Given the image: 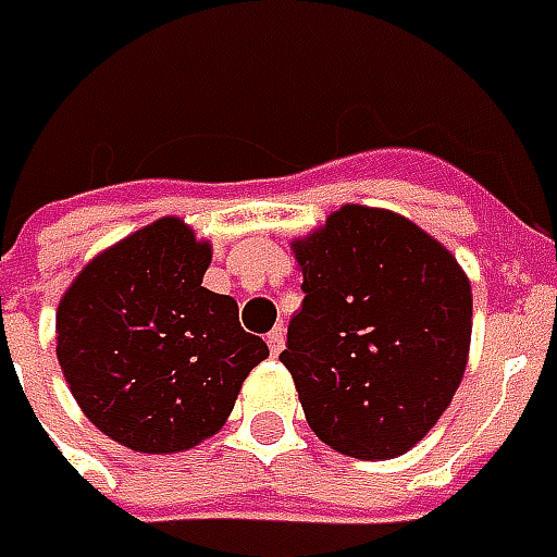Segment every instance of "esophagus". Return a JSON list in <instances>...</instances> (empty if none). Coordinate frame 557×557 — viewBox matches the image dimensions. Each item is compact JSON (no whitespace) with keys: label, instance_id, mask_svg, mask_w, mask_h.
<instances>
[{"label":"esophagus","instance_id":"esophagus-1","mask_svg":"<svg viewBox=\"0 0 557 557\" xmlns=\"http://www.w3.org/2000/svg\"><path fill=\"white\" fill-rule=\"evenodd\" d=\"M267 345H270L272 357H278L285 350V326H275L270 335H267Z\"/></svg>","mask_w":557,"mask_h":557}]
</instances>
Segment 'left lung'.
<instances>
[{"label": "left lung", "instance_id": "left-lung-1", "mask_svg": "<svg viewBox=\"0 0 557 557\" xmlns=\"http://www.w3.org/2000/svg\"><path fill=\"white\" fill-rule=\"evenodd\" d=\"M302 309L278 360L311 432L354 459L420 444L456 396L471 348V282L435 236L345 203L290 243Z\"/></svg>", "mask_w": 557, "mask_h": 557}]
</instances>
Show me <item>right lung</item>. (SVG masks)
I'll list each match as a JSON object with an SVG mask.
<instances>
[{"instance_id":"obj_1","label":"right lung","mask_w":557,"mask_h":557,"mask_svg":"<svg viewBox=\"0 0 557 557\" xmlns=\"http://www.w3.org/2000/svg\"><path fill=\"white\" fill-rule=\"evenodd\" d=\"M212 260L183 219H159L92 258L57 309V357L89 423L134 453L212 437L270 348L234 297L203 287Z\"/></svg>"}]
</instances>
